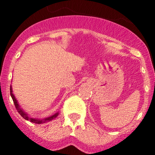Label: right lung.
Instances as JSON below:
<instances>
[{
	"label": "right lung",
	"instance_id": "1",
	"mask_svg": "<svg viewBox=\"0 0 155 155\" xmlns=\"http://www.w3.org/2000/svg\"><path fill=\"white\" fill-rule=\"evenodd\" d=\"M10 95L11 97H12V99H13V101L14 103V105H15V108H17V110H18V113L20 114L21 117H22L24 119H25L26 120H30V122L35 123V124H43V123L48 122V121H51L53 119H54L55 117H57L58 115V113H56L55 114H54V115L51 116V117H48L46 118H40V119H37V118H32L31 117L28 115L27 113H25V111L23 110L22 108H21L20 105H19V104H18V101L16 100L15 97H14V95L13 94V90H12V87L10 86Z\"/></svg>",
	"mask_w": 155,
	"mask_h": 155
}]
</instances>
